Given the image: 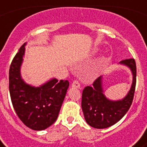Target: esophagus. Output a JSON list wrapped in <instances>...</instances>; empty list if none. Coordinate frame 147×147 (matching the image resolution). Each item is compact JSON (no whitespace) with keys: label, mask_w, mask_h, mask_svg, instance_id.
<instances>
[{"label":"esophagus","mask_w":147,"mask_h":147,"mask_svg":"<svg viewBox=\"0 0 147 147\" xmlns=\"http://www.w3.org/2000/svg\"><path fill=\"white\" fill-rule=\"evenodd\" d=\"M71 87L72 88H80V84L78 81H74L72 83L71 85Z\"/></svg>","instance_id":"34e87169"}]
</instances>
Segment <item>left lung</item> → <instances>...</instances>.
I'll return each mask as SVG.
<instances>
[{
    "label": "left lung",
    "mask_w": 147,
    "mask_h": 147,
    "mask_svg": "<svg viewBox=\"0 0 147 147\" xmlns=\"http://www.w3.org/2000/svg\"><path fill=\"white\" fill-rule=\"evenodd\" d=\"M119 64L128 67L132 76L129 90L123 98H107L103 87V76L95 80L93 86L83 90L82 109L88 125L96 129H105L116 124L124 117L132 105L136 84V65L134 59L122 60Z\"/></svg>",
    "instance_id": "8db88e82"
}]
</instances>
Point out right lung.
<instances>
[{"label":"right lung","instance_id":"obj_1","mask_svg":"<svg viewBox=\"0 0 147 147\" xmlns=\"http://www.w3.org/2000/svg\"><path fill=\"white\" fill-rule=\"evenodd\" d=\"M26 44L20 47L10 65V96L13 107L23 124L34 130H43L57 119L69 82L67 80L58 81L56 78L38 87L26 82L20 69Z\"/></svg>","mask_w":147,"mask_h":147}]
</instances>
